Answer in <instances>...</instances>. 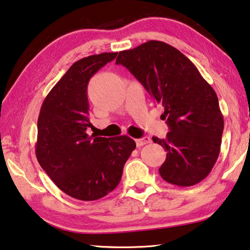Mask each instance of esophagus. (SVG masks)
Returning a JSON list of instances; mask_svg holds the SVG:
<instances>
[{"instance_id": "34e87169", "label": "esophagus", "mask_w": 250, "mask_h": 250, "mask_svg": "<svg viewBox=\"0 0 250 250\" xmlns=\"http://www.w3.org/2000/svg\"><path fill=\"white\" fill-rule=\"evenodd\" d=\"M151 142V139L149 137H143L140 139H137L135 140V143H137V146H142L145 145H147V143Z\"/></svg>"}]
</instances>
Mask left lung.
<instances>
[{
  "label": "left lung",
  "instance_id": "8db88e82",
  "mask_svg": "<svg viewBox=\"0 0 250 250\" xmlns=\"http://www.w3.org/2000/svg\"><path fill=\"white\" fill-rule=\"evenodd\" d=\"M116 64L128 68L164 108L170 132L166 139L152 138L167 150L160 175L177 186L200 183L221 152L224 118L216 92L188 57L164 42L122 50Z\"/></svg>",
  "mask_w": 250,
  "mask_h": 250
}]
</instances>
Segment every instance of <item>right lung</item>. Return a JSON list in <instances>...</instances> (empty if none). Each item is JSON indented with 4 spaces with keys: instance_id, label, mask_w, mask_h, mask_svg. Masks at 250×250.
Masks as SVG:
<instances>
[{
    "instance_id": "obj_1",
    "label": "right lung",
    "mask_w": 250,
    "mask_h": 250,
    "mask_svg": "<svg viewBox=\"0 0 250 250\" xmlns=\"http://www.w3.org/2000/svg\"><path fill=\"white\" fill-rule=\"evenodd\" d=\"M118 53L79 59L48 92L37 120L36 158L59 189L80 201H96L119 184L124 167L135 149L128 135L89 137L86 130L90 78Z\"/></svg>"
}]
</instances>
